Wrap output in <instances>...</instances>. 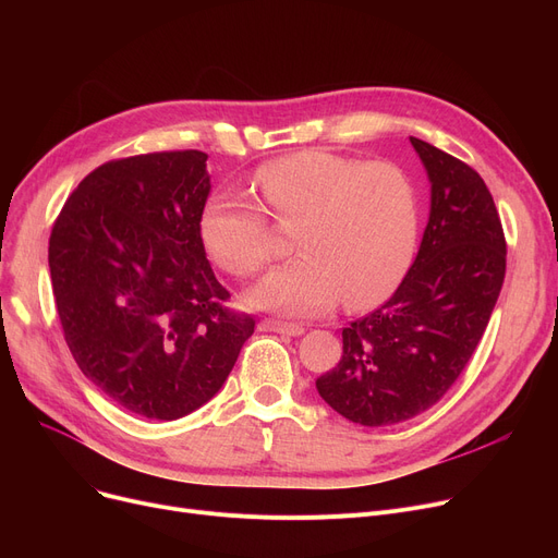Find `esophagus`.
<instances>
[{"mask_svg":"<svg viewBox=\"0 0 558 558\" xmlns=\"http://www.w3.org/2000/svg\"><path fill=\"white\" fill-rule=\"evenodd\" d=\"M259 330L278 332V335H287V337H299L305 332V328L301 324H289V320H278V318H264L259 324Z\"/></svg>","mask_w":558,"mask_h":558,"instance_id":"obj_1","label":"esophagus"}]
</instances>
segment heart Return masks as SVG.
I'll list each match as a JSON object with an SVG mask.
<instances>
[{
    "instance_id": "b5f03b06",
    "label": "heart",
    "mask_w": 558,
    "mask_h": 558,
    "mask_svg": "<svg viewBox=\"0 0 558 558\" xmlns=\"http://www.w3.org/2000/svg\"><path fill=\"white\" fill-rule=\"evenodd\" d=\"M255 183L280 226L296 223L299 253L251 294L255 307L291 316L387 299L404 278L418 242V196L393 165L330 151H301L264 165ZM203 242L226 271L251 278L274 257L267 215L244 194H217L201 217Z\"/></svg>"
}]
</instances>
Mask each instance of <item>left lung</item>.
Returning a JSON list of instances; mask_svg holds the SVG:
<instances>
[{
  "label": "left lung",
  "instance_id": "8db88e82",
  "mask_svg": "<svg viewBox=\"0 0 558 558\" xmlns=\"http://www.w3.org/2000/svg\"><path fill=\"white\" fill-rule=\"evenodd\" d=\"M429 183V221L396 294L343 328L339 364L316 389L343 418L385 427L423 414L457 383L500 296L507 242L482 175L409 137Z\"/></svg>",
  "mask_w": 558,
  "mask_h": 558
}]
</instances>
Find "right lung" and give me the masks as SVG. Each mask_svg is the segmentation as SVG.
I'll return each mask as SVG.
<instances>
[{
	"mask_svg": "<svg viewBox=\"0 0 558 558\" xmlns=\"http://www.w3.org/2000/svg\"><path fill=\"white\" fill-rule=\"evenodd\" d=\"M208 154L110 160L65 201L49 238L58 318L83 375L117 407L175 421L226 383L255 318L226 307L201 240Z\"/></svg>",
	"mask_w": 558,
	"mask_h": 558,
	"instance_id": "right-lung-1",
	"label": "right lung"
}]
</instances>
